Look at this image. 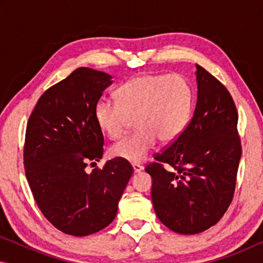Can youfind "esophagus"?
I'll list each match as a JSON object with an SVG mask.
<instances>
[{
    "label": "esophagus",
    "mask_w": 263,
    "mask_h": 263,
    "mask_svg": "<svg viewBox=\"0 0 263 263\" xmlns=\"http://www.w3.org/2000/svg\"><path fill=\"white\" fill-rule=\"evenodd\" d=\"M143 168V166L141 164H133V170L134 172H140Z\"/></svg>",
    "instance_id": "34e87169"
}]
</instances>
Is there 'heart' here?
Instances as JSON below:
<instances>
[{"label": "heart", "instance_id": "b5f03b06", "mask_svg": "<svg viewBox=\"0 0 263 263\" xmlns=\"http://www.w3.org/2000/svg\"><path fill=\"white\" fill-rule=\"evenodd\" d=\"M116 103L99 100L95 120L110 139L124 134L132 120L138 128L111 147V156L138 164L146 159L158 139L174 142L182 135L193 116L195 95L190 82L177 74H141L115 92Z\"/></svg>", "mask_w": 263, "mask_h": 263}]
</instances>
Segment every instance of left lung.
<instances>
[{"label":"left lung","mask_w":263,"mask_h":263,"mask_svg":"<svg viewBox=\"0 0 263 263\" xmlns=\"http://www.w3.org/2000/svg\"><path fill=\"white\" fill-rule=\"evenodd\" d=\"M196 81L188 127L145 168L157 217L182 235L203 232L220 220L232 202L242 154L238 112L228 88L197 64Z\"/></svg>","instance_id":"obj_1"}]
</instances>
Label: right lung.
<instances>
[{"instance_id":"obj_1","label":"right lung","mask_w":263,"mask_h":263,"mask_svg":"<svg viewBox=\"0 0 263 263\" xmlns=\"http://www.w3.org/2000/svg\"><path fill=\"white\" fill-rule=\"evenodd\" d=\"M111 84L109 74L78 68L43 93L28 118L24 145L28 185L44 217L67 235L88 236L111 224L133 175L129 161L118 158L86 171L103 157L95 106Z\"/></svg>"}]
</instances>
